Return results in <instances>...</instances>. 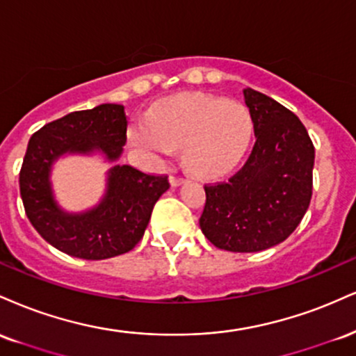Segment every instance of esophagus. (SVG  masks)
I'll list each match as a JSON object with an SVG mask.
<instances>
[{"label": "esophagus", "instance_id": "esophagus-1", "mask_svg": "<svg viewBox=\"0 0 356 356\" xmlns=\"http://www.w3.org/2000/svg\"><path fill=\"white\" fill-rule=\"evenodd\" d=\"M183 183H185V178L183 177H178V175H171L170 177V185L173 188L183 185Z\"/></svg>", "mask_w": 356, "mask_h": 356}]
</instances>
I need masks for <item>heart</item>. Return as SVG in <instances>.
<instances>
[{"mask_svg": "<svg viewBox=\"0 0 356 356\" xmlns=\"http://www.w3.org/2000/svg\"><path fill=\"white\" fill-rule=\"evenodd\" d=\"M253 129V116L245 104L186 95L154 104L148 124L131 129V141L156 158L183 148V161L195 177L220 179L243 160Z\"/></svg>", "mask_w": 356, "mask_h": 356, "instance_id": "obj_1", "label": "heart"}]
</instances>
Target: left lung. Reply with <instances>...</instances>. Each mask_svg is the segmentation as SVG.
<instances>
[{"label":"left lung","mask_w":356,"mask_h":356,"mask_svg":"<svg viewBox=\"0 0 356 356\" xmlns=\"http://www.w3.org/2000/svg\"><path fill=\"white\" fill-rule=\"evenodd\" d=\"M257 143L227 183L204 186L200 228L216 248L254 253L285 241L310 207L315 148L298 116L246 88Z\"/></svg>","instance_id":"1"}]
</instances>
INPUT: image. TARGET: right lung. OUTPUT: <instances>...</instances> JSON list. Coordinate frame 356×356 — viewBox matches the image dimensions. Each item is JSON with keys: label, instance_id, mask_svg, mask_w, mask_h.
<instances>
[{"label": "right lung", "instance_id": "add662e5", "mask_svg": "<svg viewBox=\"0 0 356 356\" xmlns=\"http://www.w3.org/2000/svg\"><path fill=\"white\" fill-rule=\"evenodd\" d=\"M123 104L104 103L73 111L44 124L29 138L19 171V193L31 225L49 245L83 260H106L135 248L145 235L154 203L170 188L166 177H152L118 165L127 145ZM99 156L111 162L100 202L68 212L56 200L54 163L66 156Z\"/></svg>", "mask_w": 356, "mask_h": 356}]
</instances>
